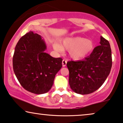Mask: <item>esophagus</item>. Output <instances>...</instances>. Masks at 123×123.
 Returning a JSON list of instances; mask_svg holds the SVG:
<instances>
[{
  "mask_svg": "<svg viewBox=\"0 0 123 123\" xmlns=\"http://www.w3.org/2000/svg\"><path fill=\"white\" fill-rule=\"evenodd\" d=\"M67 65V61L65 60H63V61H62V65H63V67H64L66 66Z\"/></svg>",
  "mask_w": 123,
  "mask_h": 123,
  "instance_id": "34e87169",
  "label": "esophagus"
}]
</instances>
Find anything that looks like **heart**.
I'll use <instances>...</instances> for the list:
<instances>
[{
  "label": "heart",
  "mask_w": 123,
  "mask_h": 123,
  "mask_svg": "<svg viewBox=\"0 0 123 123\" xmlns=\"http://www.w3.org/2000/svg\"><path fill=\"white\" fill-rule=\"evenodd\" d=\"M53 48L55 51L62 53L64 49L69 51L70 58L80 60L88 56L94 49V43L92 40L81 37H72L64 38L61 45L54 43Z\"/></svg>",
  "instance_id": "heart-1"
}]
</instances>
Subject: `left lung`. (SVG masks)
<instances>
[{
	"label": "left lung",
	"mask_w": 123,
	"mask_h": 123,
	"mask_svg": "<svg viewBox=\"0 0 123 123\" xmlns=\"http://www.w3.org/2000/svg\"><path fill=\"white\" fill-rule=\"evenodd\" d=\"M100 45L83 60L68 62L69 83L72 90L80 95L95 92L103 85L112 67L111 50L109 41L100 37Z\"/></svg>",
	"instance_id": "1"
}]
</instances>
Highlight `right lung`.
I'll use <instances>...</instances> for the list:
<instances>
[{
    "mask_svg": "<svg viewBox=\"0 0 123 123\" xmlns=\"http://www.w3.org/2000/svg\"><path fill=\"white\" fill-rule=\"evenodd\" d=\"M45 42L32 31L20 38L13 57L14 74L25 90L35 94L48 92L53 86L55 75L62 67L61 58L45 53Z\"/></svg>",
    "mask_w": 123,
    "mask_h": 123,
    "instance_id": "obj_1",
    "label": "right lung"
}]
</instances>
